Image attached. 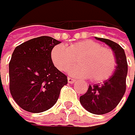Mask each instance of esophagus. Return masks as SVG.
Segmentation results:
<instances>
[{"instance_id": "esophagus-1", "label": "esophagus", "mask_w": 135, "mask_h": 135, "mask_svg": "<svg viewBox=\"0 0 135 135\" xmlns=\"http://www.w3.org/2000/svg\"><path fill=\"white\" fill-rule=\"evenodd\" d=\"M68 82L69 84H73V83L75 82V79H73V78H70V77H68Z\"/></svg>"}]
</instances>
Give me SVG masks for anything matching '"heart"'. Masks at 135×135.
<instances>
[{
  "mask_svg": "<svg viewBox=\"0 0 135 135\" xmlns=\"http://www.w3.org/2000/svg\"><path fill=\"white\" fill-rule=\"evenodd\" d=\"M51 58L60 71H66L78 58L79 65L71 68L69 73L79 78H90L96 83L110 79L117 68L113 51L92 40L75 42L68 47L57 45L51 50Z\"/></svg>",
  "mask_w": 135,
  "mask_h": 135,
  "instance_id": "obj_1",
  "label": "heart"
}]
</instances>
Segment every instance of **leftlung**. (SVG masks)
<instances>
[{
    "mask_svg": "<svg viewBox=\"0 0 135 135\" xmlns=\"http://www.w3.org/2000/svg\"><path fill=\"white\" fill-rule=\"evenodd\" d=\"M105 42L114 51L117 58V68L113 75L102 84L89 85L87 92L81 95L82 106L93 114L102 115L110 112L118 106L126 90L128 63L123 49L114 41L97 38Z\"/></svg>",
    "mask_w": 135,
    "mask_h": 135,
    "instance_id": "left-lung-1",
    "label": "left lung"
}]
</instances>
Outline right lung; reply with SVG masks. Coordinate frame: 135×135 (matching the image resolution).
<instances>
[{
    "mask_svg": "<svg viewBox=\"0 0 135 135\" xmlns=\"http://www.w3.org/2000/svg\"><path fill=\"white\" fill-rule=\"evenodd\" d=\"M60 41L49 36L29 40L15 48L9 62V89L13 100L23 110L39 113L58 100L68 77L60 72L51 52Z\"/></svg>",
    "mask_w": 135,
    "mask_h": 135,
    "instance_id": "right-lung-1",
    "label": "right lung"
}]
</instances>
